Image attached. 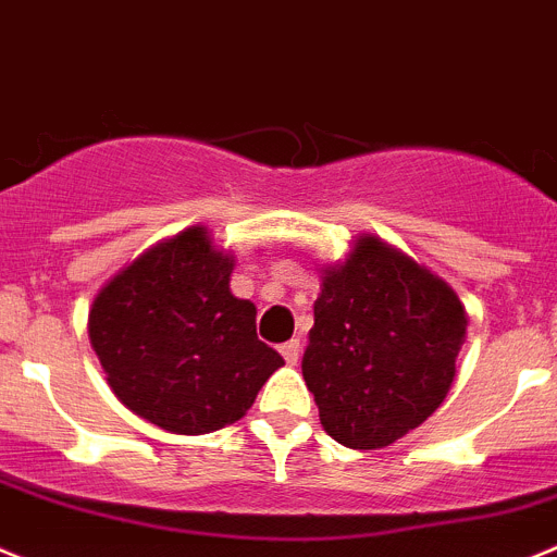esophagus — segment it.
Listing matches in <instances>:
<instances>
[{
	"instance_id": "34e87169",
	"label": "esophagus",
	"mask_w": 557,
	"mask_h": 557,
	"mask_svg": "<svg viewBox=\"0 0 557 557\" xmlns=\"http://www.w3.org/2000/svg\"><path fill=\"white\" fill-rule=\"evenodd\" d=\"M300 349H304V344H300V338H293V342L282 344V355H284V361L287 363H298L300 361Z\"/></svg>"
}]
</instances>
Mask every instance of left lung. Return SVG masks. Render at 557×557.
<instances>
[{
    "label": "left lung",
    "instance_id": "8db88e82",
    "mask_svg": "<svg viewBox=\"0 0 557 557\" xmlns=\"http://www.w3.org/2000/svg\"><path fill=\"white\" fill-rule=\"evenodd\" d=\"M465 331V306L446 282L361 237L322 275L304 355L325 432L349 448L405 437L446 399Z\"/></svg>",
    "mask_w": 557,
    "mask_h": 557
}]
</instances>
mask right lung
Here are the masks:
<instances>
[{
    "label": "right lung",
    "mask_w": 557,
    "mask_h": 557,
    "mask_svg": "<svg viewBox=\"0 0 557 557\" xmlns=\"http://www.w3.org/2000/svg\"><path fill=\"white\" fill-rule=\"evenodd\" d=\"M235 262L190 226L116 273L89 311V338L116 399L177 434L246 416L284 358L257 338V309L230 293Z\"/></svg>",
    "instance_id": "1"
}]
</instances>
